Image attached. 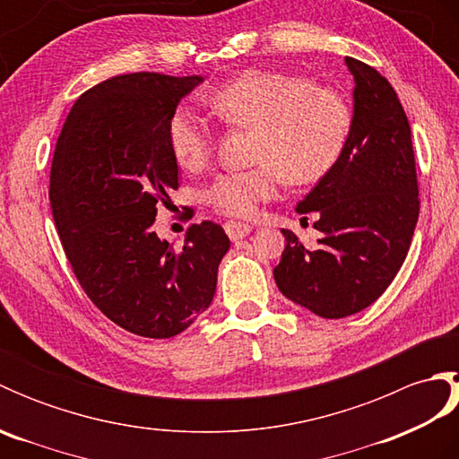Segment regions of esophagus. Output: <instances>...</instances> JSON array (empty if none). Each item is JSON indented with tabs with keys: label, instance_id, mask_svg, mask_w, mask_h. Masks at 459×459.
I'll use <instances>...</instances> for the list:
<instances>
[{
	"label": "esophagus",
	"instance_id": "1",
	"mask_svg": "<svg viewBox=\"0 0 459 459\" xmlns=\"http://www.w3.org/2000/svg\"><path fill=\"white\" fill-rule=\"evenodd\" d=\"M224 230H227V235L230 240H240L250 235L252 227L247 222H240V221H229L227 224H224Z\"/></svg>",
	"mask_w": 459,
	"mask_h": 459
}]
</instances>
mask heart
<instances>
[{
    "mask_svg": "<svg viewBox=\"0 0 459 459\" xmlns=\"http://www.w3.org/2000/svg\"><path fill=\"white\" fill-rule=\"evenodd\" d=\"M209 106L224 124L256 130V168L224 171L204 189V201L230 217H252L276 197L281 178L291 185L319 181L339 161L351 134L343 96L298 74L242 73L222 84ZM168 140L175 161L189 171L201 169L214 148L209 124L185 106L171 114Z\"/></svg>",
    "mask_w": 459,
    "mask_h": 459,
    "instance_id": "1",
    "label": "heart"
}]
</instances>
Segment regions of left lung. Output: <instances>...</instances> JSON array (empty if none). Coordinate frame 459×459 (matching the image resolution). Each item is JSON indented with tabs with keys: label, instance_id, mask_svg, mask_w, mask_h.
<instances>
[{
	"label": "left lung",
	"instance_id": "left-lung-1",
	"mask_svg": "<svg viewBox=\"0 0 459 459\" xmlns=\"http://www.w3.org/2000/svg\"><path fill=\"white\" fill-rule=\"evenodd\" d=\"M353 74V120L343 153L298 203L321 232L307 250L291 230L274 268L278 290L325 319L368 307L391 286L420 212L414 150L403 104L373 66L345 56Z\"/></svg>",
	"mask_w": 459,
	"mask_h": 459
}]
</instances>
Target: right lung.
I'll return each mask as SVG.
<instances>
[{"instance_id": "1", "label": "right lung", "mask_w": 459, "mask_h": 459, "mask_svg": "<svg viewBox=\"0 0 459 459\" xmlns=\"http://www.w3.org/2000/svg\"><path fill=\"white\" fill-rule=\"evenodd\" d=\"M203 81L112 76L74 102L56 140L48 199L65 255L92 304L142 337L178 335L211 306L230 247L211 221L191 224L181 250L152 229L179 187L169 118Z\"/></svg>"}]
</instances>
